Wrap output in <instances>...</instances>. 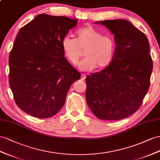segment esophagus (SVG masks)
<instances>
[{"label":"esophagus","mask_w":160,"mask_h":160,"mask_svg":"<svg viewBox=\"0 0 160 160\" xmlns=\"http://www.w3.org/2000/svg\"><path fill=\"white\" fill-rule=\"evenodd\" d=\"M81 79L82 80H85L86 79V75L85 74H82L81 75Z\"/></svg>","instance_id":"obj_1"}]
</instances>
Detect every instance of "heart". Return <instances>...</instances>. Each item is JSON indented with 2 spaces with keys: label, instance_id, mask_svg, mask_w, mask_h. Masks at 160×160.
Wrapping results in <instances>:
<instances>
[{
  "label": "heart",
  "instance_id": "heart-1",
  "mask_svg": "<svg viewBox=\"0 0 160 160\" xmlns=\"http://www.w3.org/2000/svg\"><path fill=\"white\" fill-rule=\"evenodd\" d=\"M76 39L65 36L61 41L65 57L72 65H75L82 55L80 61L81 70L90 71L94 68L103 69L112 63L116 51V42L109 34L102 35L91 26L82 28L76 32Z\"/></svg>",
  "mask_w": 160,
  "mask_h": 160
}]
</instances>
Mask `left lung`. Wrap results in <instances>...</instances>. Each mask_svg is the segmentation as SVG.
Returning <instances> with one entry per match:
<instances>
[{
    "label": "left lung",
    "mask_w": 160,
    "mask_h": 160,
    "mask_svg": "<svg viewBox=\"0 0 160 160\" xmlns=\"http://www.w3.org/2000/svg\"><path fill=\"white\" fill-rule=\"evenodd\" d=\"M114 35L116 51L103 70L86 78V100L100 120H118L141 107L150 85L153 61L144 33L125 19L97 22Z\"/></svg>",
    "instance_id": "obj_1"
}]
</instances>
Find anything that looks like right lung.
<instances>
[{
	"label": "right lung",
	"instance_id": "right-lung-1",
	"mask_svg": "<svg viewBox=\"0 0 160 160\" xmlns=\"http://www.w3.org/2000/svg\"><path fill=\"white\" fill-rule=\"evenodd\" d=\"M78 19L40 14L20 29L10 52L9 85L18 107L38 118L63 107L71 85L80 78L64 57L61 41Z\"/></svg>",
	"mask_w": 160,
	"mask_h": 160
}]
</instances>
